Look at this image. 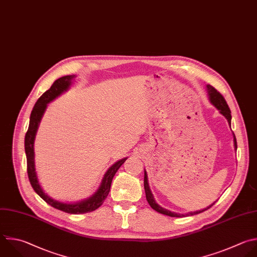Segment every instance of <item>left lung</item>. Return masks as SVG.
<instances>
[{
  "label": "left lung",
  "mask_w": 257,
  "mask_h": 257,
  "mask_svg": "<svg viewBox=\"0 0 257 257\" xmlns=\"http://www.w3.org/2000/svg\"><path fill=\"white\" fill-rule=\"evenodd\" d=\"M206 90H207V93H208V97H209L210 103L220 112L221 115H223V116L226 118V120L228 121V124H229L230 127H231V119H232V117H231V111H230V109H229V107H228V105H227L225 99L222 97V95H221L220 93H218V92L212 87V85H210V84H207ZM233 138H234V139H233V141H234V148H235V150H236V149H237V141H236V137H235L234 133H233ZM144 190H145L146 200H147L148 204L150 205V207H151L153 210H155L156 212H158V213H160V214H163V215H166V216H169V217H180V218H181V217H186V216L197 215V214H200V213H202V212H204V211L210 209V208L215 204V202H214L212 205L208 206L207 208H205V209H203V210H199V211H196V212H189L188 214H179V213H176V212L169 211V210H167V209H164V208H162L161 206H159V205L155 202V200H154V197H153V195H152V193H151V191H150L149 185H148V178H147L146 170H144Z\"/></svg>",
  "instance_id": "left-lung-1"
}]
</instances>
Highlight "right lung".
Here are the masks:
<instances>
[{
    "label": "right lung",
    "instance_id": "obj_1",
    "mask_svg": "<svg viewBox=\"0 0 257 257\" xmlns=\"http://www.w3.org/2000/svg\"><path fill=\"white\" fill-rule=\"evenodd\" d=\"M75 77L74 74L72 75H65L56 79L53 84L50 87L48 91H46L36 102L31 115H30V122L27 133L25 135V153L27 157V173L30 184L35 191V193L43 199L47 204L52 206L53 208L63 211L68 214H84L92 211L97 210L106 200L107 196L109 195L111 184L113 178L117 170L120 166L125 162L127 157H124L117 162H115L104 175L102 183L97 190V192L90 198L75 202V203H64L57 200H54L50 196H48L43 189L41 188L35 168V152H34V141L35 136L40 124V121L43 117V114L47 108V105L59 97L61 94L66 92L72 83V79Z\"/></svg>",
    "mask_w": 257,
    "mask_h": 257
}]
</instances>
